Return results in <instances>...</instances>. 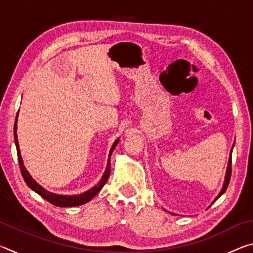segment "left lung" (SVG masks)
Masks as SVG:
<instances>
[{
	"label": "left lung",
	"mask_w": 253,
	"mask_h": 253,
	"mask_svg": "<svg viewBox=\"0 0 253 253\" xmlns=\"http://www.w3.org/2000/svg\"><path fill=\"white\" fill-rule=\"evenodd\" d=\"M232 149H233V147L231 148V154H230V158H229V163H228V169H226V175H225V179H224L223 187H222V190H221V192L219 193V195L216 196L215 200H214L213 202L211 203V205H212L214 202H215V201H216L217 199H219L222 194L224 193L226 188H228V185H229V183H230V178H231V172H232V169H231V165H232Z\"/></svg>",
	"instance_id": "1"
}]
</instances>
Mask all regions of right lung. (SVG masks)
I'll return each instance as SVG.
<instances>
[{"label": "right lung", "mask_w": 253, "mask_h": 253, "mask_svg": "<svg viewBox=\"0 0 253 253\" xmlns=\"http://www.w3.org/2000/svg\"><path fill=\"white\" fill-rule=\"evenodd\" d=\"M16 122H18V116H16L15 119V124H14V140H15V146H16V152H18V160H19V164H20V169H21V174L24 178L25 183L27 185L31 188L32 191L36 192V193L39 194L41 198H43L44 200L48 201L51 204L57 205V207H77V205H81L84 204L90 201L91 199L95 198V196L99 193L100 190L106 184V182L108 181L109 175H110V156L113 154V151L115 149V147L117 146V144L119 142V138L115 140V143L113 144V146L110 148L109 152V158L108 162H107V168L104 175H102L101 179L99 181V183L97 184L96 186H93L90 190L84 192V193L81 194H77V195H61V194H55L52 193V192L46 191L44 187H42L41 185H39L34 179L31 177V175L29 174V172L25 169V166L23 164V160L22 156H21V152H20V147H19V142H18V135H16Z\"/></svg>", "instance_id": "obj_1"}]
</instances>
